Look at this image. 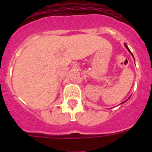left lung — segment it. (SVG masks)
Wrapping results in <instances>:
<instances>
[{
  "instance_id": "1",
  "label": "left lung",
  "mask_w": 152,
  "mask_h": 152,
  "mask_svg": "<svg viewBox=\"0 0 152 152\" xmlns=\"http://www.w3.org/2000/svg\"><path fill=\"white\" fill-rule=\"evenodd\" d=\"M125 46H126V49H127V50H128V51H129V52H130V54H131V55H132V56H133V55H132V52H131V51H130V50H129V48H128V46H127V45H126V43H125ZM133 58H134V57H133Z\"/></svg>"
}]
</instances>
